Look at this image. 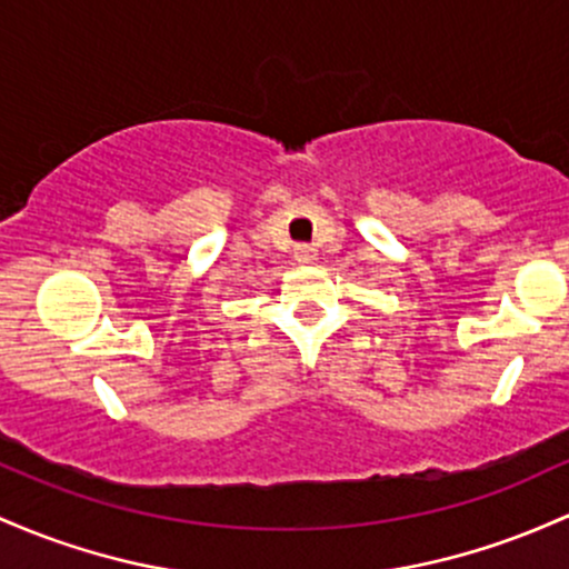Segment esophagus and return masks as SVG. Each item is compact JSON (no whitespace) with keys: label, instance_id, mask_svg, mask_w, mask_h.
<instances>
[{"label":"esophagus","instance_id":"obj_1","mask_svg":"<svg viewBox=\"0 0 569 569\" xmlns=\"http://www.w3.org/2000/svg\"><path fill=\"white\" fill-rule=\"evenodd\" d=\"M295 259H297V261H313V259H316V248H310V246H297V248H295Z\"/></svg>","mask_w":569,"mask_h":569}]
</instances>
